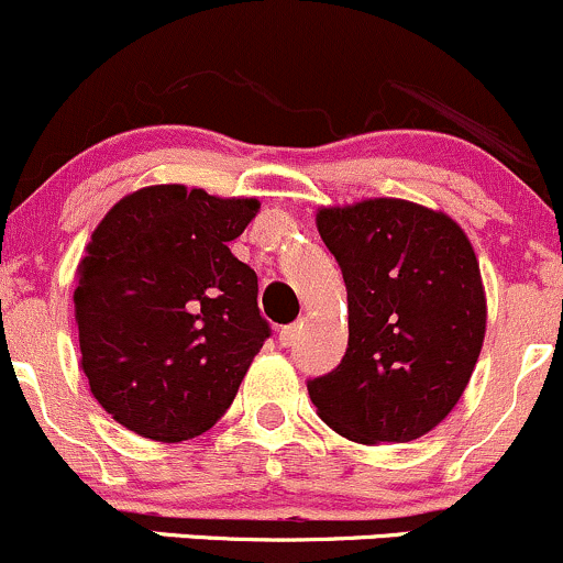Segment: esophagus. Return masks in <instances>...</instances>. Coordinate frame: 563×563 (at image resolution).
<instances>
[{
	"label": "esophagus",
	"mask_w": 563,
	"mask_h": 563,
	"mask_svg": "<svg viewBox=\"0 0 563 563\" xmlns=\"http://www.w3.org/2000/svg\"><path fill=\"white\" fill-rule=\"evenodd\" d=\"M296 336H299V325H286V329L277 331V342H280L283 347H294Z\"/></svg>",
	"instance_id": "obj_1"
}]
</instances>
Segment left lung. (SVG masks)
Returning a JSON list of instances; mask_svg holds the SVG:
<instances>
[{
	"mask_svg": "<svg viewBox=\"0 0 563 563\" xmlns=\"http://www.w3.org/2000/svg\"><path fill=\"white\" fill-rule=\"evenodd\" d=\"M320 238L347 286L342 363L307 385L347 441L409 443L452 413L486 333V291L465 230L398 197L318 208Z\"/></svg>",
	"mask_w": 563,
	"mask_h": 563,
	"instance_id": "left-lung-1",
	"label": "left lung"
}]
</instances>
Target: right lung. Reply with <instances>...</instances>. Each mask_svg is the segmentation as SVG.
Returning a JSON list of instances; mask_svg holds the SVG:
<instances>
[{"instance_id":"obj_1","label":"right lung","mask_w":563,"mask_h":563,"mask_svg":"<svg viewBox=\"0 0 563 563\" xmlns=\"http://www.w3.org/2000/svg\"><path fill=\"white\" fill-rule=\"evenodd\" d=\"M256 197L184 184L111 206L77 264L79 368L114 422L178 443L211 430L269 336L256 272L230 251Z\"/></svg>"}]
</instances>
